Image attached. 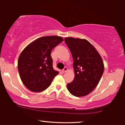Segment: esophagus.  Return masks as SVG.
Wrapping results in <instances>:
<instances>
[{
    "mask_svg": "<svg viewBox=\"0 0 125 125\" xmlns=\"http://www.w3.org/2000/svg\"><path fill=\"white\" fill-rule=\"evenodd\" d=\"M67 70H68V68H66V67H65V68L63 69L62 70V73H65L66 72H67Z\"/></svg>",
    "mask_w": 125,
    "mask_h": 125,
    "instance_id": "1",
    "label": "esophagus"
}]
</instances>
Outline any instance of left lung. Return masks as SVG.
Listing matches in <instances>:
<instances>
[{"label":"left lung","mask_w":125,"mask_h":125,"mask_svg":"<svg viewBox=\"0 0 125 125\" xmlns=\"http://www.w3.org/2000/svg\"><path fill=\"white\" fill-rule=\"evenodd\" d=\"M65 42L73 57L75 74L73 82L67 84V88L75 96H84L98 84L104 70V62L97 51L86 39L67 37Z\"/></svg>","instance_id":"8db88e82"}]
</instances>
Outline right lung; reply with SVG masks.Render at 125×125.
<instances>
[{
    "label": "right lung",
    "instance_id": "obj_1",
    "mask_svg": "<svg viewBox=\"0 0 125 125\" xmlns=\"http://www.w3.org/2000/svg\"><path fill=\"white\" fill-rule=\"evenodd\" d=\"M63 41L59 36L43 37L32 41L21 52L18 60V70L22 83L30 91H44L59 74L52 66L51 52Z\"/></svg>",
    "mask_w": 125,
    "mask_h": 125
}]
</instances>
